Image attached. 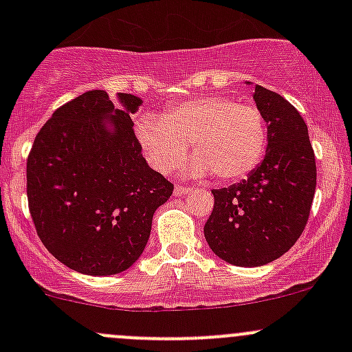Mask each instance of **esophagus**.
Segmentation results:
<instances>
[{
	"instance_id": "esophagus-1",
	"label": "esophagus",
	"mask_w": 352,
	"mask_h": 352,
	"mask_svg": "<svg viewBox=\"0 0 352 352\" xmlns=\"http://www.w3.org/2000/svg\"><path fill=\"white\" fill-rule=\"evenodd\" d=\"M190 192L189 187H184V186H177L175 190H173V194H175L177 197H182V196H187V194Z\"/></svg>"
}]
</instances>
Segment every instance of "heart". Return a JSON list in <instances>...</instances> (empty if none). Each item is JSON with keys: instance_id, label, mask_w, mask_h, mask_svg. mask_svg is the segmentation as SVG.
Masks as SVG:
<instances>
[{"instance_id": "b5f03b06", "label": "heart", "mask_w": 352, "mask_h": 352, "mask_svg": "<svg viewBox=\"0 0 352 352\" xmlns=\"http://www.w3.org/2000/svg\"><path fill=\"white\" fill-rule=\"evenodd\" d=\"M136 134L148 162L158 172L168 173L182 165L192 143L197 158L190 172H214L223 180L248 175L261 163L267 144L261 110L223 95L184 102L163 117L146 113L138 120Z\"/></svg>"}]
</instances>
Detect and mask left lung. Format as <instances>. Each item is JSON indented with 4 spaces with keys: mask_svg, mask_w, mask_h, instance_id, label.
Returning <instances> with one entry per match:
<instances>
[{
    "mask_svg": "<svg viewBox=\"0 0 352 352\" xmlns=\"http://www.w3.org/2000/svg\"><path fill=\"white\" fill-rule=\"evenodd\" d=\"M254 100L267 122L265 156L242 182L211 190L214 208L204 225L209 248L240 267L269 264L296 243L317 186L314 148L300 112L261 85Z\"/></svg>",
    "mask_w": 352,
    "mask_h": 352,
    "instance_id": "left-lung-1",
    "label": "left lung"
}]
</instances>
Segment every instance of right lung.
<instances>
[{
	"label": "right lung",
	"instance_id": "right-lung-1",
	"mask_svg": "<svg viewBox=\"0 0 352 352\" xmlns=\"http://www.w3.org/2000/svg\"><path fill=\"white\" fill-rule=\"evenodd\" d=\"M91 90L52 113L27 160L28 209L44 247L88 276L129 269L173 192L141 153L131 116L143 100Z\"/></svg>",
	"mask_w": 352,
	"mask_h": 352
}]
</instances>
